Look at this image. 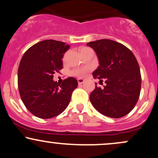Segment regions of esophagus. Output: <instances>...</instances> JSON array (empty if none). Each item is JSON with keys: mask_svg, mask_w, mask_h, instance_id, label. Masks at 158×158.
<instances>
[{"mask_svg": "<svg viewBox=\"0 0 158 158\" xmlns=\"http://www.w3.org/2000/svg\"><path fill=\"white\" fill-rule=\"evenodd\" d=\"M85 82V80L82 79H78V83H79V85H81L83 84V83Z\"/></svg>", "mask_w": 158, "mask_h": 158, "instance_id": "obj_1", "label": "esophagus"}]
</instances>
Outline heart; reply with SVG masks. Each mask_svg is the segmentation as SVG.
<instances>
[{
  "label": "heart",
  "instance_id": "obj_1",
  "mask_svg": "<svg viewBox=\"0 0 158 158\" xmlns=\"http://www.w3.org/2000/svg\"><path fill=\"white\" fill-rule=\"evenodd\" d=\"M90 50V48L83 47V48H81L80 49H79V51H80V53H81V52H83L87 51V50ZM90 68H88V67H87V68L76 69V70H73L72 73H73V75L76 76V77H84L85 74L88 73V72L90 71Z\"/></svg>",
  "mask_w": 158,
  "mask_h": 158
}]
</instances>
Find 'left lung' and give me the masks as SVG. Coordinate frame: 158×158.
Masks as SVG:
<instances>
[{"label": "left lung", "instance_id": "8db88e82", "mask_svg": "<svg viewBox=\"0 0 158 158\" xmlns=\"http://www.w3.org/2000/svg\"><path fill=\"white\" fill-rule=\"evenodd\" d=\"M87 45L97 52L100 64L94 78L106 82L104 88L96 85L90 95L91 104L107 117H124L135 108L140 94L141 74L135 55L125 45L110 39Z\"/></svg>", "mask_w": 158, "mask_h": 158}]
</instances>
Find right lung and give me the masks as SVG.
Returning a JSON list of instances; mask_svg holds the SVG:
<instances>
[{"mask_svg":"<svg viewBox=\"0 0 158 158\" xmlns=\"http://www.w3.org/2000/svg\"><path fill=\"white\" fill-rule=\"evenodd\" d=\"M69 45L56 40H44L32 45L23 54L18 70V85L21 100L35 117L50 119L66 109L72 93L78 86L75 78L58 84L53 74L63 68L61 59Z\"/></svg>","mask_w":158,"mask_h":158,"instance_id":"obj_1","label":"right lung"}]
</instances>
